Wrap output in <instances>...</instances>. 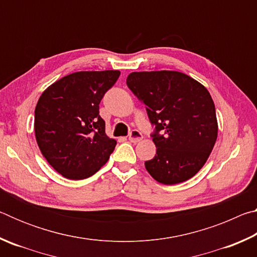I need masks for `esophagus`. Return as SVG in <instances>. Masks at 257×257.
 I'll use <instances>...</instances> for the list:
<instances>
[{"label":"esophagus","mask_w":257,"mask_h":257,"mask_svg":"<svg viewBox=\"0 0 257 257\" xmlns=\"http://www.w3.org/2000/svg\"><path fill=\"white\" fill-rule=\"evenodd\" d=\"M143 139V134L138 130H133L132 133L129 134V141L132 143H138Z\"/></svg>","instance_id":"obj_1"}]
</instances>
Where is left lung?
Wrapping results in <instances>:
<instances>
[{"label":"left lung","instance_id":"1","mask_svg":"<svg viewBox=\"0 0 257 257\" xmlns=\"http://www.w3.org/2000/svg\"><path fill=\"white\" fill-rule=\"evenodd\" d=\"M127 85L145 104L156 154L145 168L156 181L175 185L201 170L214 147V102L201 82L182 72H132ZM161 134H160L159 133Z\"/></svg>","mask_w":257,"mask_h":257}]
</instances>
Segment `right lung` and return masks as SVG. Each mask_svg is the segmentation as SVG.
<instances>
[{
	"label": "right lung",
	"mask_w": 257,
	"mask_h": 257,
	"mask_svg": "<svg viewBox=\"0 0 257 257\" xmlns=\"http://www.w3.org/2000/svg\"><path fill=\"white\" fill-rule=\"evenodd\" d=\"M119 70L78 71L47 87L35 108V136L42 154L72 180L96 173L116 145L105 134L99 103Z\"/></svg>",
	"instance_id": "add662e5"
}]
</instances>
